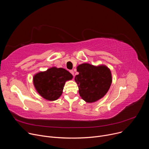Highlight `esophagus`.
I'll return each instance as SVG.
<instances>
[{
  "label": "esophagus",
  "mask_w": 149,
  "mask_h": 149,
  "mask_svg": "<svg viewBox=\"0 0 149 149\" xmlns=\"http://www.w3.org/2000/svg\"><path fill=\"white\" fill-rule=\"evenodd\" d=\"M70 73H71L72 75H74V71H73V70H70Z\"/></svg>",
  "instance_id": "34e87169"
}]
</instances>
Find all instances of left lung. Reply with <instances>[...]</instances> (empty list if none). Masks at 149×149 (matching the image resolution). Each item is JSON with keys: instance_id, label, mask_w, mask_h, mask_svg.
I'll list each match as a JSON object with an SVG mask.
<instances>
[{"instance_id": "obj_1", "label": "left lung", "mask_w": 149, "mask_h": 149, "mask_svg": "<svg viewBox=\"0 0 149 149\" xmlns=\"http://www.w3.org/2000/svg\"><path fill=\"white\" fill-rule=\"evenodd\" d=\"M79 72L75 77L79 94L87 102H93L102 98L107 93L112 82L110 69L105 65L94 66L82 63L77 67Z\"/></svg>"}]
</instances>
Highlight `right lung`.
<instances>
[{
  "label": "right lung",
  "instance_id": "right-lung-1",
  "mask_svg": "<svg viewBox=\"0 0 149 149\" xmlns=\"http://www.w3.org/2000/svg\"><path fill=\"white\" fill-rule=\"evenodd\" d=\"M72 77L65 69L52 67L35 74L33 81L40 95L47 100L54 101L61 95L65 82Z\"/></svg>",
  "mask_w": 149,
  "mask_h": 149
}]
</instances>
